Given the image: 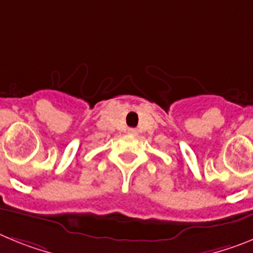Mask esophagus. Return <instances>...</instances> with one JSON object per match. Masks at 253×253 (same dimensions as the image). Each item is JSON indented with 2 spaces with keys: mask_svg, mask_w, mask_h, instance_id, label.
<instances>
[{
  "mask_svg": "<svg viewBox=\"0 0 253 253\" xmlns=\"http://www.w3.org/2000/svg\"><path fill=\"white\" fill-rule=\"evenodd\" d=\"M129 132H131V133H135V129H133V128H131V129H129Z\"/></svg>",
  "mask_w": 253,
  "mask_h": 253,
  "instance_id": "obj_1",
  "label": "esophagus"
}]
</instances>
